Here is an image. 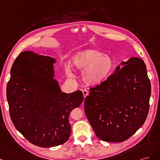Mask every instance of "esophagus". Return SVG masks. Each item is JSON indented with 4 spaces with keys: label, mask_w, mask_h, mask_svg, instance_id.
<instances>
[{
    "label": "esophagus",
    "mask_w": 160,
    "mask_h": 160,
    "mask_svg": "<svg viewBox=\"0 0 160 160\" xmlns=\"http://www.w3.org/2000/svg\"><path fill=\"white\" fill-rule=\"evenodd\" d=\"M82 92H83V95H84V98H86L89 94V92L87 90H86V89H84L83 91H82Z\"/></svg>",
    "instance_id": "esophagus-1"
}]
</instances>
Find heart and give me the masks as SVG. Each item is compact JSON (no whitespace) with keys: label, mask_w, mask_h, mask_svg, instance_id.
<instances>
[{"label":"heart","mask_w":160,"mask_h":160,"mask_svg":"<svg viewBox=\"0 0 160 160\" xmlns=\"http://www.w3.org/2000/svg\"><path fill=\"white\" fill-rule=\"evenodd\" d=\"M75 68L84 71L82 78L88 85H97L110 74L114 66V61L110 56L93 49L82 50L72 59Z\"/></svg>","instance_id":"heart-1"}]
</instances>
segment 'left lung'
I'll list each match as a JSON object with an SVG mask.
<instances>
[{
    "instance_id": "8db88e82",
    "label": "left lung",
    "mask_w": 160,
    "mask_h": 160,
    "mask_svg": "<svg viewBox=\"0 0 160 160\" xmlns=\"http://www.w3.org/2000/svg\"><path fill=\"white\" fill-rule=\"evenodd\" d=\"M106 80L92 88L84 103L85 114L102 141L122 142L145 122L149 112L151 83L143 60L122 62Z\"/></svg>"
}]
</instances>
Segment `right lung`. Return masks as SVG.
<instances>
[{"instance_id":"obj_1","label":"right lung","mask_w":160,"mask_h":160,"mask_svg":"<svg viewBox=\"0 0 160 160\" xmlns=\"http://www.w3.org/2000/svg\"><path fill=\"white\" fill-rule=\"evenodd\" d=\"M56 60L32 51L14 60L7 86L10 116L27 140L42 148L57 146L71 133L70 112L84 100L82 92H62L54 79Z\"/></svg>"}]
</instances>
